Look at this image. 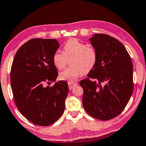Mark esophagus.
<instances>
[{
  "label": "esophagus",
  "mask_w": 146,
  "mask_h": 146,
  "mask_svg": "<svg viewBox=\"0 0 146 146\" xmlns=\"http://www.w3.org/2000/svg\"><path fill=\"white\" fill-rule=\"evenodd\" d=\"M78 85L77 83H74V82H68V86H69V89L70 90H72L75 86H76Z\"/></svg>",
  "instance_id": "obj_1"
}]
</instances>
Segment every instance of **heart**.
<instances>
[{
  "mask_svg": "<svg viewBox=\"0 0 146 146\" xmlns=\"http://www.w3.org/2000/svg\"><path fill=\"white\" fill-rule=\"evenodd\" d=\"M63 53L56 52L52 60L56 68L62 69L70 59V67L60 72L59 78L61 80L73 82L83 74L92 70L98 60L97 51L92 46L87 45L76 39H69L63 47Z\"/></svg>",
  "mask_w": 146,
  "mask_h": 146,
  "instance_id": "b5f03b06",
  "label": "heart"
}]
</instances>
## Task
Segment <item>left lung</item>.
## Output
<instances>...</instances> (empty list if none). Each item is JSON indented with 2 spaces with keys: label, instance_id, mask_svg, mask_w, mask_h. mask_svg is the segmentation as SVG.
<instances>
[{
  "label": "left lung",
  "instance_id": "obj_1",
  "mask_svg": "<svg viewBox=\"0 0 146 146\" xmlns=\"http://www.w3.org/2000/svg\"><path fill=\"white\" fill-rule=\"evenodd\" d=\"M89 41L96 50L98 60L88 78L80 82L84 90L82 103L92 117L108 120L121 113L132 94V60L124 46L115 38L98 33Z\"/></svg>",
  "mask_w": 146,
  "mask_h": 146
}]
</instances>
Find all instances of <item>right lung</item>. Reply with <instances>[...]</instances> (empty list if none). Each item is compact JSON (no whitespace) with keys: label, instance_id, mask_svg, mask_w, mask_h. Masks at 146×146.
<instances>
[{"label":"right lung","instance_id":"1","mask_svg":"<svg viewBox=\"0 0 146 146\" xmlns=\"http://www.w3.org/2000/svg\"><path fill=\"white\" fill-rule=\"evenodd\" d=\"M60 45L55 39H33L19 48L12 62L10 78L14 102L23 116L39 126L55 122L62 115L68 84L58 77L52 57ZM55 82L53 86H44Z\"/></svg>","mask_w":146,"mask_h":146}]
</instances>
